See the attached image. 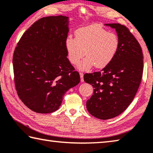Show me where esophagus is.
<instances>
[{"instance_id":"esophagus-1","label":"esophagus","mask_w":153,"mask_h":153,"mask_svg":"<svg viewBox=\"0 0 153 153\" xmlns=\"http://www.w3.org/2000/svg\"><path fill=\"white\" fill-rule=\"evenodd\" d=\"M79 75H80V78H81V82H84V74L83 73L80 72L79 73Z\"/></svg>"}]
</instances>
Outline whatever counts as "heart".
<instances>
[{
	"mask_svg": "<svg viewBox=\"0 0 153 153\" xmlns=\"http://www.w3.org/2000/svg\"><path fill=\"white\" fill-rule=\"evenodd\" d=\"M65 48L73 65L78 64L86 53L87 56L79 65L80 69L87 70L94 65L101 69L114 59L119 48V39L116 33L108 32L99 24H93L77 29L76 38L67 37Z\"/></svg>",
	"mask_w": 153,
	"mask_h": 153,
	"instance_id": "b5f03b06",
	"label": "heart"
}]
</instances>
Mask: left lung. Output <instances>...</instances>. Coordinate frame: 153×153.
<instances>
[{
	"label": "left lung",
	"mask_w": 153,
	"mask_h": 153,
	"mask_svg": "<svg viewBox=\"0 0 153 153\" xmlns=\"http://www.w3.org/2000/svg\"><path fill=\"white\" fill-rule=\"evenodd\" d=\"M105 25L117 33V54L100 71L84 76V81L94 88L86 108L92 116L101 120L114 118L128 108L140 86L144 67L142 48L129 28L120 24Z\"/></svg>",
	"instance_id": "obj_1"
}]
</instances>
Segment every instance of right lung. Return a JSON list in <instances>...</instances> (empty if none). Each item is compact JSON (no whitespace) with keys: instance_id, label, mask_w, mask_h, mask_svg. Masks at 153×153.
Returning <instances> with one entry per match:
<instances>
[{"instance_id":"right-lung-1","label":"right lung","mask_w":153,"mask_h":153,"mask_svg":"<svg viewBox=\"0 0 153 153\" xmlns=\"http://www.w3.org/2000/svg\"><path fill=\"white\" fill-rule=\"evenodd\" d=\"M68 33V17H44L23 34L14 51L17 93L37 113L56 111L65 93L80 82L79 73L67 57Z\"/></svg>"}]
</instances>
